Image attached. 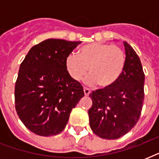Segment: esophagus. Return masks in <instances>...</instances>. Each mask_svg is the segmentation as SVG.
Listing matches in <instances>:
<instances>
[{"label":"esophagus","mask_w":159,"mask_h":159,"mask_svg":"<svg viewBox=\"0 0 159 159\" xmlns=\"http://www.w3.org/2000/svg\"><path fill=\"white\" fill-rule=\"evenodd\" d=\"M83 91H84V94H85V96H86V97L89 96L90 93H91L90 90L88 89V88H86V87H84V88H83Z\"/></svg>","instance_id":"esophagus-1"}]
</instances>
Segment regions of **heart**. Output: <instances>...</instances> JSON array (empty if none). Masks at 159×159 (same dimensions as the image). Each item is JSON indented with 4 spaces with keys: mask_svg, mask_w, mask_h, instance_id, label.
I'll use <instances>...</instances> for the list:
<instances>
[{
    "mask_svg": "<svg viewBox=\"0 0 159 159\" xmlns=\"http://www.w3.org/2000/svg\"><path fill=\"white\" fill-rule=\"evenodd\" d=\"M125 53L120 47L104 43H92L79 48L77 55L69 54L65 59L68 74L79 81L87 72L86 82L102 88L112 86L123 73Z\"/></svg>",
    "mask_w": 159,
    "mask_h": 159,
    "instance_id": "obj_1",
    "label": "heart"
}]
</instances>
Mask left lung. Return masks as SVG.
<instances>
[{
    "label": "left lung",
    "mask_w": 159,
    "mask_h": 159,
    "mask_svg": "<svg viewBox=\"0 0 159 159\" xmlns=\"http://www.w3.org/2000/svg\"><path fill=\"white\" fill-rule=\"evenodd\" d=\"M125 66L112 86L89 95L92 106L88 111L90 126L97 136L116 139L130 131L140 116L143 103L144 73L134 48L124 42Z\"/></svg>",
    "instance_id": "8db88e82"
}]
</instances>
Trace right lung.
<instances>
[{"instance_id":"right-lung-1","label":"right lung","mask_w":159,"mask_h":159,"mask_svg":"<svg viewBox=\"0 0 159 159\" xmlns=\"http://www.w3.org/2000/svg\"><path fill=\"white\" fill-rule=\"evenodd\" d=\"M81 41L48 39L30 48L19 70L16 110L23 124L40 136L56 135L84 97L80 82L70 77L65 59Z\"/></svg>"}]
</instances>
